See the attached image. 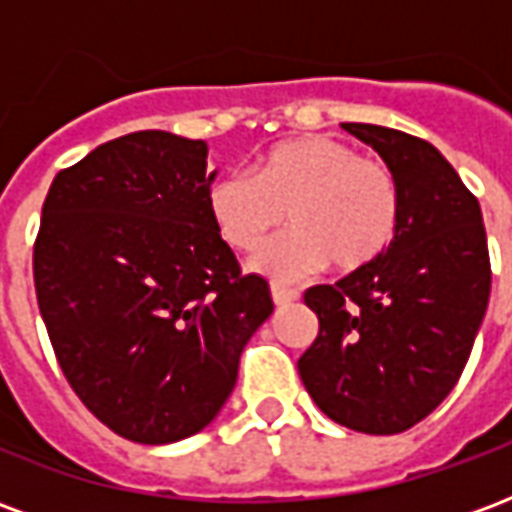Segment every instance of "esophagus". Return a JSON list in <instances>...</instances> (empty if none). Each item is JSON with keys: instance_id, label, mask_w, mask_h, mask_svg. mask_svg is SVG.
<instances>
[{"instance_id": "esophagus-1", "label": "esophagus", "mask_w": 512, "mask_h": 512, "mask_svg": "<svg viewBox=\"0 0 512 512\" xmlns=\"http://www.w3.org/2000/svg\"><path fill=\"white\" fill-rule=\"evenodd\" d=\"M271 299H274L277 307H288V304H293V301H299V290L274 285V288H271Z\"/></svg>"}]
</instances>
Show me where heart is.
Returning a JSON list of instances; mask_svg holds the SVG:
<instances>
[{"label": "heart", "instance_id": "heart-1", "mask_svg": "<svg viewBox=\"0 0 512 512\" xmlns=\"http://www.w3.org/2000/svg\"><path fill=\"white\" fill-rule=\"evenodd\" d=\"M400 186L378 158L359 156L334 136L282 142L257 161L255 175L227 172L208 191V211L227 244L252 252V268L290 282L332 263L359 271L384 255L400 227Z\"/></svg>", "mask_w": 512, "mask_h": 512}]
</instances>
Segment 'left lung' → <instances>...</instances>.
I'll use <instances>...</instances> for the list:
<instances>
[{"instance_id":"8db88e82","label":"left lung","mask_w":512,"mask_h":512,"mask_svg":"<svg viewBox=\"0 0 512 512\" xmlns=\"http://www.w3.org/2000/svg\"><path fill=\"white\" fill-rule=\"evenodd\" d=\"M343 128L392 169L400 227L370 266L304 293L318 337L299 376L337 425L392 436L461 378L491 296L488 241L480 202L430 142L370 123Z\"/></svg>"}]
</instances>
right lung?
<instances>
[{"label": "right lung", "mask_w": 512, "mask_h": 512, "mask_svg": "<svg viewBox=\"0 0 512 512\" xmlns=\"http://www.w3.org/2000/svg\"><path fill=\"white\" fill-rule=\"evenodd\" d=\"M213 178L202 139L136 131L62 169L43 202L40 315L73 392L128 441L211 425L274 312L213 224Z\"/></svg>", "instance_id": "add662e5"}]
</instances>
